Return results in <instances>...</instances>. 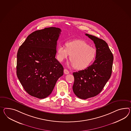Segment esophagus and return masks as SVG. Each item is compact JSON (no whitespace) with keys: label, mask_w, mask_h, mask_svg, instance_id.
<instances>
[{"label":"esophagus","mask_w":131,"mask_h":131,"mask_svg":"<svg viewBox=\"0 0 131 131\" xmlns=\"http://www.w3.org/2000/svg\"><path fill=\"white\" fill-rule=\"evenodd\" d=\"M64 73L65 74H69V72L67 70V69H64Z\"/></svg>","instance_id":"1"}]
</instances>
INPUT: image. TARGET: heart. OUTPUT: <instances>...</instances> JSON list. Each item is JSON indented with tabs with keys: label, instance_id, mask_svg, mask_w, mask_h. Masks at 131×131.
Wrapping results in <instances>:
<instances>
[{
	"label": "heart",
	"instance_id": "1",
	"mask_svg": "<svg viewBox=\"0 0 131 131\" xmlns=\"http://www.w3.org/2000/svg\"><path fill=\"white\" fill-rule=\"evenodd\" d=\"M65 45L66 47L62 46L57 47V59L63 62L70 55L71 64L77 69L81 70L87 68L96 57V49L90 46L85 41H68Z\"/></svg>",
	"mask_w": 131,
	"mask_h": 131
}]
</instances>
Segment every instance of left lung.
<instances>
[{"instance_id":"obj_1","label":"left lung","mask_w":131,"mask_h":131,"mask_svg":"<svg viewBox=\"0 0 131 131\" xmlns=\"http://www.w3.org/2000/svg\"><path fill=\"white\" fill-rule=\"evenodd\" d=\"M94 41L96 49L95 60L85 69L73 73V90L82 99L94 97L101 92L111 77L114 57L105 41L85 34Z\"/></svg>"}]
</instances>
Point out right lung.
I'll return each mask as SVG.
<instances>
[{
    "label": "right lung",
    "mask_w": 131,
    "mask_h": 131,
    "mask_svg": "<svg viewBox=\"0 0 131 131\" xmlns=\"http://www.w3.org/2000/svg\"><path fill=\"white\" fill-rule=\"evenodd\" d=\"M60 28L50 27L30 34L17 53V74L25 90L39 99L49 96L64 68L55 58Z\"/></svg>",
    "instance_id": "right-lung-1"
}]
</instances>
